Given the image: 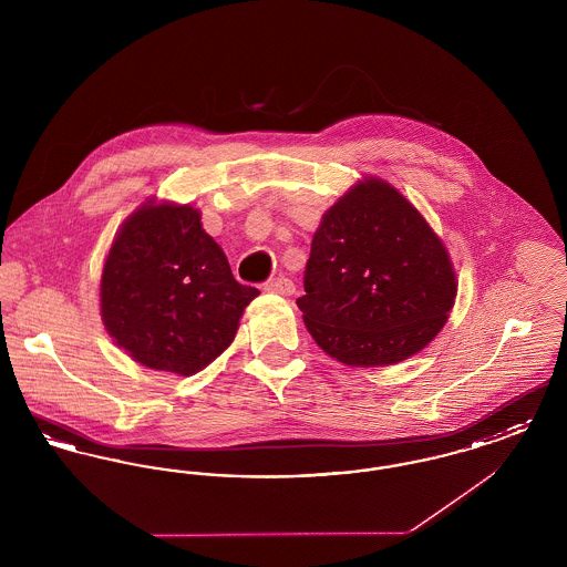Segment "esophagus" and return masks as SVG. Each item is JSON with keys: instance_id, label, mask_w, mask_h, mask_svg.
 <instances>
[{"instance_id": "1", "label": "esophagus", "mask_w": 567, "mask_h": 567, "mask_svg": "<svg viewBox=\"0 0 567 567\" xmlns=\"http://www.w3.org/2000/svg\"><path fill=\"white\" fill-rule=\"evenodd\" d=\"M264 289L268 293H278V296H293L296 293V285L291 278H285V276H274L270 280H266Z\"/></svg>"}]
</instances>
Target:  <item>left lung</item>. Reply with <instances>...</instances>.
<instances>
[{
    "label": "left lung",
    "instance_id": "obj_1",
    "mask_svg": "<svg viewBox=\"0 0 567 567\" xmlns=\"http://www.w3.org/2000/svg\"><path fill=\"white\" fill-rule=\"evenodd\" d=\"M297 299L315 342L347 365L377 368L425 349L457 282L444 244L391 185H354L317 229Z\"/></svg>",
    "mask_w": 567,
    "mask_h": 567
}]
</instances>
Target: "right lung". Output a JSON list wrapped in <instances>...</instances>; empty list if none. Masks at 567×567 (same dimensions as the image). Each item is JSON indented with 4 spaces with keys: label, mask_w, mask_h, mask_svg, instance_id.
Here are the masks:
<instances>
[{
    "label": "right lung",
    "mask_w": 567,
    "mask_h": 567,
    "mask_svg": "<svg viewBox=\"0 0 567 567\" xmlns=\"http://www.w3.org/2000/svg\"><path fill=\"white\" fill-rule=\"evenodd\" d=\"M257 296L234 278L197 210L142 206L110 248L102 319L137 363L190 377L231 344Z\"/></svg>",
    "instance_id": "obj_1"
}]
</instances>
